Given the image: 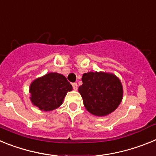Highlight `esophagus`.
Here are the masks:
<instances>
[{"mask_svg":"<svg viewBox=\"0 0 156 156\" xmlns=\"http://www.w3.org/2000/svg\"><path fill=\"white\" fill-rule=\"evenodd\" d=\"M72 86H73V90H76L77 88H78V86H77L76 83H72Z\"/></svg>","mask_w":156,"mask_h":156,"instance_id":"1","label":"esophagus"}]
</instances>
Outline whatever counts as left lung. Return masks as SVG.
Listing matches in <instances>:
<instances>
[{"mask_svg": "<svg viewBox=\"0 0 156 156\" xmlns=\"http://www.w3.org/2000/svg\"><path fill=\"white\" fill-rule=\"evenodd\" d=\"M78 90L85 108L97 116L112 113L121 103L123 90L120 80L114 74L89 72L82 76Z\"/></svg>", "mask_w": 156, "mask_h": 156, "instance_id": "obj_1", "label": "left lung"}]
</instances>
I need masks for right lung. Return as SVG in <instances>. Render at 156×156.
<instances>
[{
    "instance_id": "1",
    "label": "right lung",
    "mask_w": 156,
    "mask_h": 156,
    "mask_svg": "<svg viewBox=\"0 0 156 156\" xmlns=\"http://www.w3.org/2000/svg\"><path fill=\"white\" fill-rule=\"evenodd\" d=\"M72 90L73 87L65 76L50 73L32 82L30 100L40 110L51 111L62 104L67 92Z\"/></svg>"
}]
</instances>
